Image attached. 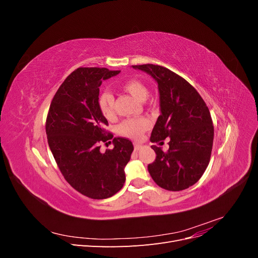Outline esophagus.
<instances>
[{
    "label": "esophagus",
    "instance_id": "1",
    "mask_svg": "<svg viewBox=\"0 0 258 258\" xmlns=\"http://www.w3.org/2000/svg\"><path fill=\"white\" fill-rule=\"evenodd\" d=\"M134 145H135V150H136V151H139V150H141V147H142V144H140V143H135Z\"/></svg>",
    "mask_w": 258,
    "mask_h": 258
}]
</instances>
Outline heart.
I'll return each mask as SVG.
<instances>
[{
  "label": "heart",
  "mask_w": 258,
  "mask_h": 258,
  "mask_svg": "<svg viewBox=\"0 0 258 258\" xmlns=\"http://www.w3.org/2000/svg\"><path fill=\"white\" fill-rule=\"evenodd\" d=\"M120 88L137 100L144 102L148 96L146 85L139 80H129L121 84ZM98 106L101 113L107 119H111L115 115V100L112 93L104 91L98 97ZM150 127V122L146 118H130L123 120L118 127L119 135L130 139L138 140L142 137L143 132Z\"/></svg>",
  "instance_id": "obj_1"
}]
</instances>
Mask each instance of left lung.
<instances>
[{
	"label": "left lung",
	"instance_id": "left-lung-1",
	"mask_svg": "<svg viewBox=\"0 0 258 258\" xmlns=\"http://www.w3.org/2000/svg\"><path fill=\"white\" fill-rule=\"evenodd\" d=\"M158 84L160 115L151 142L169 138V150L152 145L156 159L147 169L161 188L178 191L197 183L209 165L214 127L209 108L192 86L169 69L155 64L132 66Z\"/></svg>",
	"mask_w": 258,
	"mask_h": 258
}]
</instances>
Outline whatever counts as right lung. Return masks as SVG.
<instances>
[{
  "mask_svg": "<svg viewBox=\"0 0 258 258\" xmlns=\"http://www.w3.org/2000/svg\"><path fill=\"white\" fill-rule=\"evenodd\" d=\"M106 68H79L61 84L46 119L50 151L66 181L91 199H106L118 192L126 181L124 167L134 145L114 138L113 150L100 152L101 143L113 138L98 106L99 87L118 74Z\"/></svg>",
  "mask_w": 258,
  "mask_h": 258,
  "instance_id": "add662e5",
  "label": "right lung"
}]
</instances>
